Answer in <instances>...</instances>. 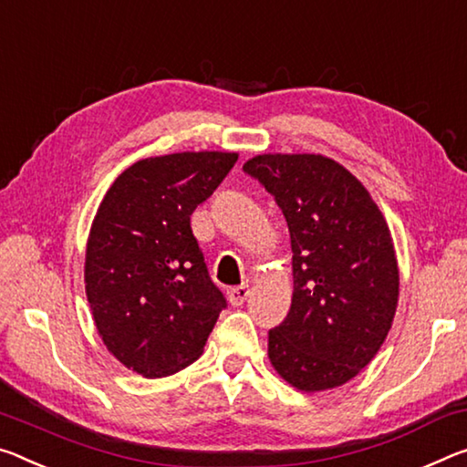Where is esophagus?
Returning <instances> with one entry per match:
<instances>
[{
    "label": "esophagus",
    "mask_w": 467,
    "mask_h": 467,
    "mask_svg": "<svg viewBox=\"0 0 467 467\" xmlns=\"http://www.w3.org/2000/svg\"><path fill=\"white\" fill-rule=\"evenodd\" d=\"M249 295H251V288H249V285L233 286L231 291H228V301H231L233 306H243V303L247 301Z\"/></svg>",
    "instance_id": "1"
}]
</instances>
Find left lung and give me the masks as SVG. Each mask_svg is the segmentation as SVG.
I'll use <instances>...</instances> for the list:
<instances>
[{
	"label": "left lung",
	"mask_w": 467,
	"mask_h": 467,
	"mask_svg": "<svg viewBox=\"0 0 467 467\" xmlns=\"http://www.w3.org/2000/svg\"><path fill=\"white\" fill-rule=\"evenodd\" d=\"M243 170L285 213L293 299L268 332L274 369L303 393L349 382L387 338L399 301L393 236L368 189L320 153H262Z\"/></svg>",
	"instance_id": "1"
}]
</instances>
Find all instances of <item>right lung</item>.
Listing matches in <instances>:
<instances>
[{"label": "right lung", "instance_id": "add662e5", "mask_svg": "<svg viewBox=\"0 0 467 467\" xmlns=\"http://www.w3.org/2000/svg\"><path fill=\"white\" fill-rule=\"evenodd\" d=\"M239 153L182 151L139 160L95 213L85 291L108 351L143 379L170 376L203 353L226 307L191 231Z\"/></svg>", "mask_w": 467, "mask_h": 467}]
</instances>
